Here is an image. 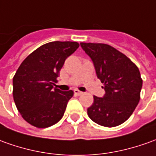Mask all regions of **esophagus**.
Returning <instances> with one entry per match:
<instances>
[{
    "mask_svg": "<svg viewBox=\"0 0 156 156\" xmlns=\"http://www.w3.org/2000/svg\"><path fill=\"white\" fill-rule=\"evenodd\" d=\"M74 92H75V94L77 95V96H80V95H81V94H83V92L79 91L78 89H75V90H74Z\"/></svg>",
    "mask_w": 156,
    "mask_h": 156,
    "instance_id": "1",
    "label": "esophagus"
}]
</instances>
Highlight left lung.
Returning a JSON list of instances; mask_svg holds the SVG:
<instances>
[{
    "mask_svg": "<svg viewBox=\"0 0 156 156\" xmlns=\"http://www.w3.org/2000/svg\"><path fill=\"white\" fill-rule=\"evenodd\" d=\"M80 44L92 59L105 91L103 98L93 97V104L87 109L88 116L103 126L121 125L132 115L140 99L143 80L138 68L107 44Z\"/></svg>",
    "mask_w": 156,
    "mask_h": 156,
    "instance_id": "8db88e82",
    "label": "left lung"
}]
</instances>
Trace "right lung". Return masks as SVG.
<instances>
[{
    "mask_svg": "<svg viewBox=\"0 0 156 156\" xmlns=\"http://www.w3.org/2000/svg\"><path fill=\"white\" fill-rule=\"evenodd\" d=\"M78 47L75 41L44 44L20 64L12 80L13 99L23 118L32 126L48 127L64 115L74 92L61 91L53 85L65 59Z\"/></svg>",
    "mask_w": 156,
    "mask_h": 156,
    "instance_id": "add662e5",
    "label": "right lung"
}]
</instances>
